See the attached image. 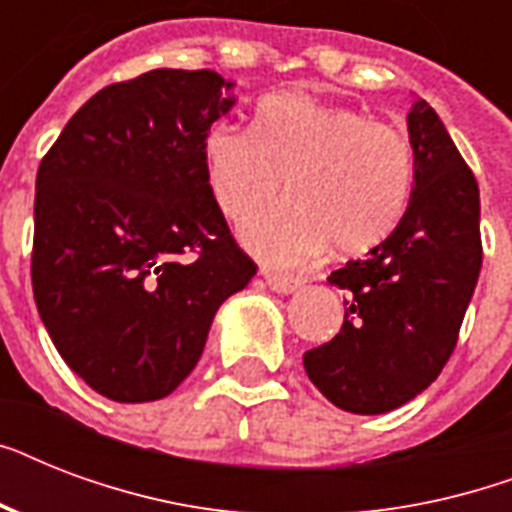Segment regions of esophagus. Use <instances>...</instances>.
Wrapping results in <instances>:
<instances>
[{"instance_id":"1","label":"esophagus","mask_w":512,"mask_h":512,"mask_svg":"<svg viewBox=\"0 0 512 512\" xmlns=\"http://www.w3.org/2000/svg\"><path fill=\"white\" fill-rule=\"evenodd\" d=\"M265 284L273 289V292H279V295H289V292H295V289L303 287V279L300 276H289V273H273V271H263Z\"/></svg>"}]
</instances>
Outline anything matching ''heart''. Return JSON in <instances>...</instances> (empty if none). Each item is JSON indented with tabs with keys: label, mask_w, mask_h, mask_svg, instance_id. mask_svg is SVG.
<instances>
[{
	"label": "heart",
	"mask_w": 512,
	"mask_h": 512,
	"mask_svg": "<svg viewBox=\"0 0 512 512\" xmlns=\"http://www.w3.org/2000/svg\"><path fill=\"white\" fill-rule=\"evenodd\" d=\"M201 164L217 209L273 265H300L332 247L364 255L396 231L414 191V148L396 124L300 95L260 100L252 130L212 124Z\"/></svg>",
	"instance_id": "obj_1"
}]
</instances>
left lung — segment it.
<instances>
[{
    "mask_svg": "<svg viewBox=\"0 0 512 512\" xmlns=\"http://www.w3.org/2000/svg\"><path fill=\"white\" fill-rule=\"evenodd\" d=\"M414 191L388 239L329 276L345 289V321L305 350L311 382L353 414H385L436 380L452 356L476 289L481 199L444 122L417 100L406 116Z\"/></svg>",
    "mask_w": 512,
    "mask_h": 512,
    "instance_id": "left-lung-1",
    "label": "left lung"
}]
</instances>
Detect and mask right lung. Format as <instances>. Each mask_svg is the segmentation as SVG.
<instances>
[{"label": "right lung", "mask_w": 512, "mask_h": 512, "mask_svg": "<svg viewBox=\"0 0 512 512\" xmlns=\"http://www.w3.org/2000/svg\"><path fill=\"white\" fill-rule=\"evenodd\" d=\"M225 90L209 68L108 84L36 172V308L63 361L119 404L170 396L257 273L201 164L204 132L233 106Z\"/></svg>", "instance_id": "1"}]
</instances>
